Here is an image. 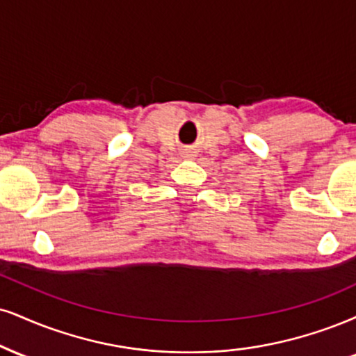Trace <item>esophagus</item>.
Listing matches in <instances>:
<instances>
[{"label": "esophagus", "instance_id": "34e87169", "mask_svg": "<svg viewBox=\"0 0 356 356\" xmlns=\"http://www.w3.org/2000/svg\"><path fill=\"white\" fill-rule=\"evenodd\" d=\"M186 156H189V151H186Z\"/></svg>", "mask_w": 356, "mask_h": 356}]
</instances>
